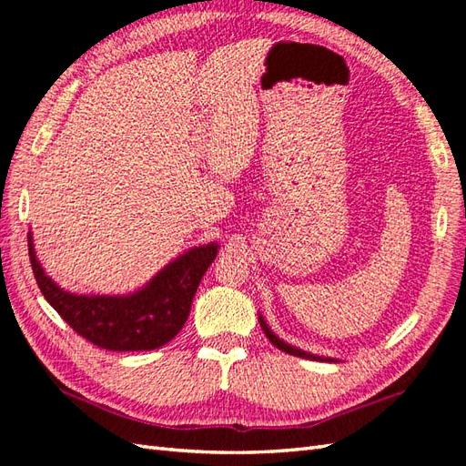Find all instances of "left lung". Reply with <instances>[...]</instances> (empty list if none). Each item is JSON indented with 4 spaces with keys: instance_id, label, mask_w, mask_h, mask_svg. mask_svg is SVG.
<instances>
[{
    "instance_id": "left-lung-1",
    "label": "left lung",
    "mask_w": 466,
    "mask_h": 466,
    "mask_svg": "<svg viewBox=\"0 0 466 466\" xmlns=\"http://www.w3.org/2000/svg\"><path fill=\"white\" fill-rule=\"evenodd\" d=\"M259 325H261V329H264V332H266V337L271 340V344L273 347H278L279 350H283V352H288V354H293V356H299V358H309V360H320V362H339V360H335V358H325V356H317V354H311V352H305V350H299V349H295V347H291V344H288V342H283L279 337H276L273 335V330L266 325V320L261 319V315H259Z\"/></svg>"
}]
</instances>
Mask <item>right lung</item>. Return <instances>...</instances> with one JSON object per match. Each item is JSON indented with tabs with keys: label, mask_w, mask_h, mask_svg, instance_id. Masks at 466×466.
<instances>
[{
	"label": "right lung",
	"mask_w": 466,
	"mask_h": 466,
	"mask_svg": "<svg viewBox=\"0 0 466 466\" xmlns=\"http://www.w3.org/2000/svg\"><path fill=\"white\" fill-rule=\"evenodd\" d=\"M27 242L31 268L45 299L80 337L114 352L155 350L175 339L187 323L202 276L218 254L214 242L188 249L146 288L129 295H73L43 271L31 234Z\"/></svg>",
	"instance_id": "right-lung-1"
}]
</instances>
